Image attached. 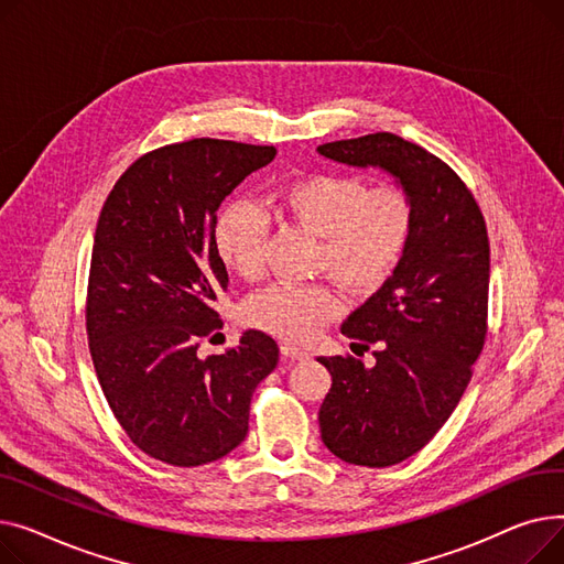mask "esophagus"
<instances>
[{
    "label": "esophagus",
    "instance_id": "obj_1",
    "mask_svg": "<svg viewBox=\"0 0 564 564\" xmlns=\"http://www.w3.org/2000/svg\"><path fill=\"white\" fill-rule=\"evenodd\" d=\"M280 350H282V357H284V359H291V361H303V359L310 357L303 348H297V346H293V344H282Z\"/></svg>",
    "mask_w": 564,
    "mask_h": 564
}]
</instances>
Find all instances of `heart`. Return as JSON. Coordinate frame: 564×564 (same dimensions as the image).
I'll return each instance as SVG.
<instances>
[{
  "mask_svg": "<svg viewBox=\"0 0 564 564\" xmlns=\"http://www.w3.org/2000/svg\"><path fill=\"white\" fill-rule=\"evenodd\" d=\"M280 216L321 239L316 269L357 295L380 291L401 267L410 248L416 209L405 186H369L352 173L316 171L284 180L273 193ZM271 218L250 203H229L216 223L220 261L254 282L267 271ZM344 310V297L327 284H273L243 305L246 323L307 344Z\"/></svg>",
  "mask_w": 564,
  "mask_h": 564,
  "instance_id": "b5f03b06",
  "label": "heart"
}]
</instances>
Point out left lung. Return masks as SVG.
<instances>
[{
    "label": "left lung",
    "mask_w": 564,
    "mask_h": 564,
    "mask_svg": "<svg viewBox=\"0 0 564 564\" xmlns=\"http://www.w3.org/2000/svg\"><path fill=\"white\" fill-rule=\"evenodd\" d=\"M348 165H380L408 188L416 225L401 267L341 333L373 350L318 357L333 376L318 412L323 444L357 467H391L419 453L465 393L487 337L489 239L459 175L433 152L378 131L318 145Z\"/></svg>",
    "instance_id": "8db88e82"
}]
</instances>
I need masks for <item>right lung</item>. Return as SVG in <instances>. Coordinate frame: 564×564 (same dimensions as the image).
I'll return each mask as SVG.
<instances>
[{
    "mask_svg": "<svg viewBox=\"0 0 564 564\" xmlns=\"http://www.w3.org/2000/svg\"><path fill=\"white\" fill-rule=\"evenodd\" d=\"M273 145L193 139L145 152L99 214L86 291V335L105 399L131 444L173 467H200L248 433L257 384L280 359L248 329L200 357L223 327L229 278L216 250L225 197L273 161Z\"/></svg>",
    "mask_w": 564,
    "mask_h": 564,
    "instance_id": "1",
    "label": "right lung"
}]
</instances>
